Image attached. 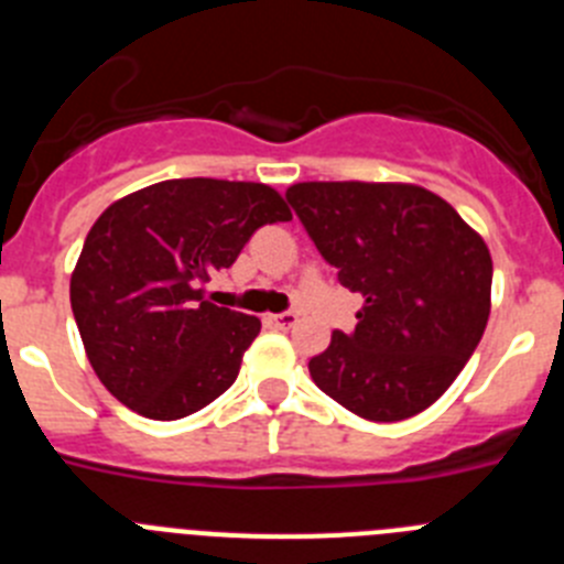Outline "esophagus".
Here are the masks:
<instances>
[{"label": "esophagus", "instance_id": "1", "mask_svg": "<svg viewBox=\"0 0 564 564\" xmlns=\"http://www.w3.org/2000/svg\"><path fill=\"white\" fill-rule=\"evenodd\" d=\"M296 313L293 311H285V313H276V316H268V322H271L273 327H279V330H291L293 325H296Z\"/></svg>", "mask_w": 564, "mask_h": 564}]
</instances>
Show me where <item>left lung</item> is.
I'll list each match as a JSON object with an SVG mask.
<instances>
[{
  "mask_svg": "<svg viewBox=\"0 0 564 564\" xmlns=\"http://www.w3.org/2000/svg\"><path fill=\"white\" fill-rule=\"evenodd\" d=\"M285 197L338 282L364 296L356 330H333L307 364L318 390L378 423L432 406L486 330V242L421 186L296 183Z\"/></svg>",
  "mask_w": 564,
  "mask_h": 564,
  "instance_id": "8db88e82",
  "label": "left lung"
}]
</instances>
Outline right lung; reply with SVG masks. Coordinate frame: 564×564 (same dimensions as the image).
Here are the masks:
<instances>
[{"label": "right lung", "instance_id": "right-lung-1", "mask_svg": "<svg viewBox=\"0 0 564 564\" xmlns=\"http://www.w3.org/2000/svg\"><path fill=\"white\" fill-rule=\"evenodd\" d=\"M288 220L271 186L212 177L154 183L98 217L69 305L93 370L123 406L177 421L237 381L262 325L206 302L203 285L234 265L257 228Z\"/></svg>", "mask_w": 564, "mask_h": 564}]
</instances>
